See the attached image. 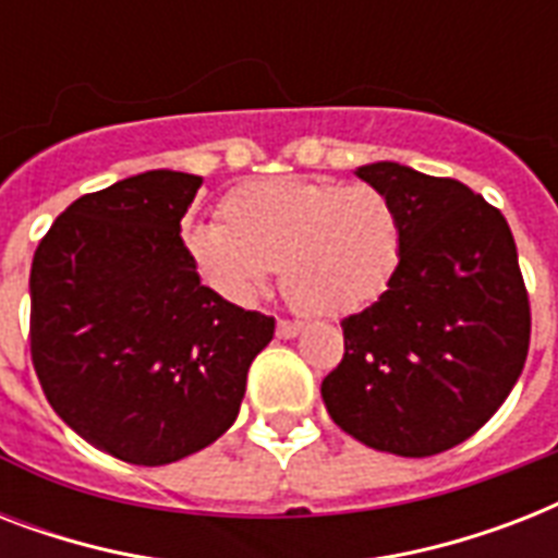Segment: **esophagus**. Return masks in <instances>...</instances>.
<instances>
[{"instance_id": "esophagus-1", "label": "esophagus", "mask_w": 558, "mask_h": 558, "mask_svg": "<svg viewBox=\"0 0 558 558\" xmlns=\"http://www.w3.org/2000/svg\"><path fill=\"white\" fill-rule=\"evenodd\" d=\"M298 332H301L298 322H278V339H295Z\"/></svg>"}]
</instances>
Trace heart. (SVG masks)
<instances>
[{
  "label": "heart",
  "mask_w": 558,
  "mask_h": 558,
  "mask_svg": "<svg viewBox=\"0 0 558 558\" xmlns=\"http://www.w3.org/2000/svg\"><path fill=\"white\" fill-rule=\"evenodd\" d=\"M219 222H185L193 271L228 304H252L280 269L298 313L339 318L376 304L402 257L397 208L371 185L269 179L231 191Z\"/></svg>",
  "instance_id": "obj_1"
}]
</instances>
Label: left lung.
I'll return each instance as SVG.
<instances>
[{"label": "left lung", "instance_id": "1", "mask_svg": "<svg viewBox=\"0 0 558 558\" xmlns=\"http://www.w3.org/2000/svg\"><path fill=\"white\" fill-rule=\"evenodd\" d=\"M356 177L402 222L388 292L341 322L344 359L322 381L327 414L376 451L432 458L510 397L530 348V304L507 219L454 179L373 161Z\"/></svg>", "mask_w": 558, "mask_h": 558}]
</instances>
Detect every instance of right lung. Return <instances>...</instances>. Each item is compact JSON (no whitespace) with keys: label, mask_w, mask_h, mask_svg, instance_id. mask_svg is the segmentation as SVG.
I'll return each instance as SVG.
<instances>
[{"label":"right lung","mask_w":558,"mask_h":558,"mask_svg":"<svg viewBox=\"0 0 558 558\" xmlns=\"http://www.w3.org/2000/svg\"><path fill=\"white\" fill-rule=\"evenodd\" d=\"M202 177L147 170L86 193L31 263V359L46 399L95 449L165 466L234 425L275 318L202 287L182 217Z\"/></svg>","instance_id":"1"}]
</instances>
